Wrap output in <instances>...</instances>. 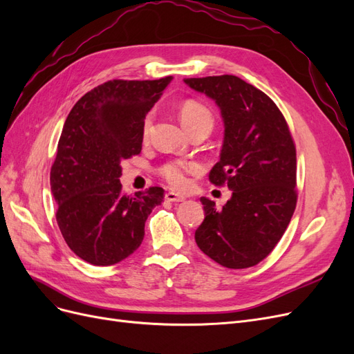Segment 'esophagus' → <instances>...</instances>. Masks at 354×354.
<instances>
[{
  "instance_id": "esophagus-1",
  "label": "esophagus",
  "mask_w": 354,
  "mask_h": 354,
  "mask_svg": "<svg viewBox=\"0 0 354 354\" xmlns=\"http://www.w3.org/2000/svg\"><path fill=\"white\" fill-rule=\"evenodd\" d=\"M165 199L169 202H183L186 198L183 195H177L174 192H167L165 194Z\"/></svg>"
}]
</instances>
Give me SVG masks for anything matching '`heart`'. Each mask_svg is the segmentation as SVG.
Segmentation results:
<instances>
[{
    "label": "heart",
    "mask_w": 354,
    "mask_h": 354,
    "mask_svg": "<svg viewBox=\"0 0 354 354\" xmlns=\"http://www.w3.org/2000/svg\"><path fill=\"white\" fill-rule=\"evenodd\" d=\"M180 121L186 127V130L190 133L196 130V128H207L211 131L214 125V115L207 108L205 104L198 100H186L180 106L178 111ZM153 116L149 113L145 116L142 124V134L146 138L151 133ZM201 171V165L194 160H185V159H173L167 160L165 164L158 168L159 176L162 177L171 187L176 189H185L189 185V174H196Z\"/></svg>",
    "instance_id": "b5f03b06"
}]
</instances>
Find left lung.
Returning <instances> with one entry per match:
<instances>
[{
	"instance_id": "1",
	"label": "left lung",
	"mask_w": 354,
	"mask_h": 354,
	"mask_svg": "<svg viewBox=\"0 0 354 354\" xmlns=\"http://www.w3.org/2000/svg\"><path fill=\"white\" fill-rule=\"evenodd\" d=\"M195 91L217 103L224 122L220 160L209 181L227 185L232 198L205 211L195 241L201 251L227 269L263 261L281 241L297 205V153L291 131L274 102L234 75L186 78Z\"/></svg>"
}]
</instances>
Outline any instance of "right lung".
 <instances>
[{"instance_id":"1","label":"right lung","mask_w":354,"mask_h":354,"mask_svg":"<svg viewBox=\"0 0 354 354\" xmlns=\"http://www.w3.org/2000/svg\"><path fill=\"white\" fill-rule=\"evenodd\" d=\"M173 77L112 80L75 103L59 138L50 185L56 220L69 248L94 266L131 255L145 223L164 199L162 187L125 195L121 160L142 152V124Z\"/></svg>"}]
</instances>
